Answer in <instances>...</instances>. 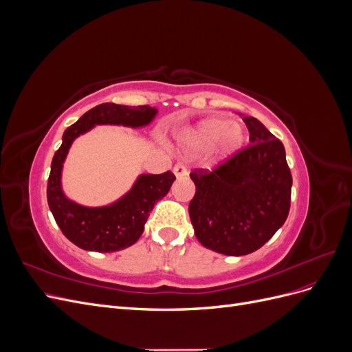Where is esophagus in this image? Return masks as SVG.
Returning a JSON list of instances; mask_svg holds the SVG:
<instances>
[{"mask_svg": "<svg viewBox=\"0 0 352 352\" xmlns=\"http://www.w3.org/2000/svg\"><path fill=\"white\" fill-rule=\"evenodd\" d=\"M173 172L177 177H182L186 175V166L184 163H176L173 167Z\"/></svg>", "mask_w": 352, "mask_h": 352, "instance_id": "1", "label": "esophagus"}]
</instances>
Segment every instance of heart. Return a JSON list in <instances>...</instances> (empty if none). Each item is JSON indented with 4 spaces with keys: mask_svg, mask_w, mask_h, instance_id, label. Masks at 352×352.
Returning <instances> with one entry per match:
<instances>
[{
    "mask_svg": "<svg viewBox=\"0 0 352 352\" xmlns=\"http://www.w3.org/2000/svg\"><path fill=\"white\" fill-rule=\"evenodd\" d=\"M243 140L245 135L238 123L220 117H210L184 135V145L188 150L201 151L216 144L219 151L226 155L236 151Z\"/></svg>",
    "mask_w": 352,
    "mask_h": 352,
    "instance_id": "1",
    "label": "heart"
}]
</instances>
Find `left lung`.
Instances as JSON below:
<instances>
[{"label":"left lung","instance_id":"left-lung-1","mask_svg":"<svg viewBox=\"0 0 352 352\" xmlns=\"http://www.w3.org/2000/svg\"><path fill=\"white\" fill-rule=\"evenodd\" d=\"M250 145L214 167L189 173L195 195L189 217L197 239L226 255L261 248L283 225L291 208L292 175L285 146L255 117H243Z\"/></svg>","mask_w":352,"mask_h":352}]
</instances>
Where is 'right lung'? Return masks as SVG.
<instances>
[{
	"label": "right lung",
	"instance_id": "1",
	"mask_svg": "<svg viewBox=\"0 0 352 352\" xmlns=\"http://www.w3.org/2000/svg\"><path fill=\"white\" fill-rule=\"evenodd\" d=\"M157 110L150 105H120L104 102L85 113L63 133V144L52 157L47 185V199L60 230L79 248L113 252L131 247L144 232V225L157 201L162 199L176 176L167 170L162 175H142L132 190L109 207L88 208L69 201L61 190V167L74 138L95 124H123L140 127L148 124Z\"/></svg>",
	"mask_w": 352,
	"mask_h": 352
}]
</instances>
